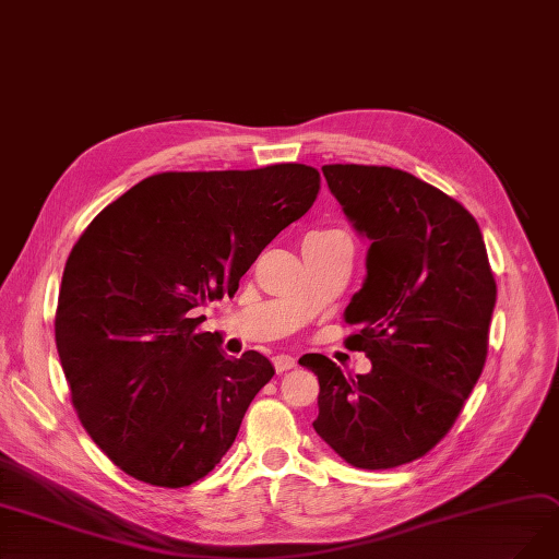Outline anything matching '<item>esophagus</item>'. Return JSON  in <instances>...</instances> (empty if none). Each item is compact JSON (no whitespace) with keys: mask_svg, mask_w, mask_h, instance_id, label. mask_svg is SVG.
Instances as JSON below:
<instances>
[{"mask_svg":"<svg viewBox=\"0 0 559 559\" xmlns=\"http://www.w3.org/2000/svg\"><path fill=\"white\" fill-rule=\"evenodd\" d=\"M295 366H297V359L290 357V355H276V357H274L276 373H285V370H290V368H295Z\"/></svg>","mask_w":559,"mask_h":559,"instance_id":"1","label":"esophagus"}]
</instances>
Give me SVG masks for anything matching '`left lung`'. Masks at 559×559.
<instances>
[{
  "mask_svg": "<svg viewBox=\"0 0 559 559\" xmlns=\"http://www.w3.org/2000/svg\"><path fill=\"white\" fill-rule=\"evenodd\" d=\"M329 191L370 239L361 290L345 308L359 332L345 345L370 359L349 376L322 355L301 366L320 382L313 421L361 469L421 459L461 415L488 353L498 287L479 223L415 175L378 165H324Z\"/></svg>",
  "mask_w": 559,
  "mask_h": 559,
  "instance_id": "8db88e82",
  "label": "left lung"
}]
</instances>
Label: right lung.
Here are the masks:
<instances>
[{
    "mask_svg": "<svg viewBox=\"0 0 559 559\" xmlns=\"http://www.w3.org/2000/svg\"><path fill=\"white\" fill-rule=\"evenodd\" d=\"M318 191L320 173L301 163L160 173L73 246L55 318L59 361L82 426L138 481L191 486L233 447L274 366L255 349L225 357L195 311L233 297Z\"/></svg>",
    "mask_w": 559,
    "mask_h": 559,
    "instance_id": "add662e5",
    "label": "right lung"
}]
</instances>
